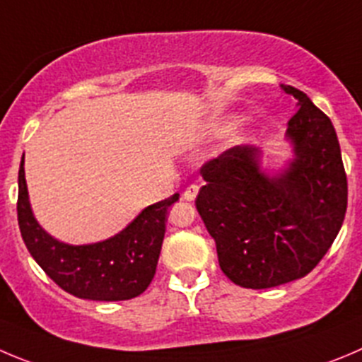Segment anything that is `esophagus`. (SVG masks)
<instances>
[{
  "label": "esophagus",
  "instance_id": "1",
  "mask_svg": "<svg viewBox=\"0 0 362 362\" xmlns=\"http://www.w3.org/2000/svg\"><path fill=\"white\" fill-rule=\"evenodd\" d=\"M198 191H200V185L191 184V185H189V187H185V191H184V194H182V197H184V200L192 202V200H194V198H197Z\"/></svg>",
  "mask_w": 362,
  "mask_h": 362
}]
</instances>
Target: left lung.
<instances>
[{
  "instance_id": "1",
  "label": "left lung",
  "mask_w": 362,
  "mask_h": 362,
  "mask_svg": "<svg viewBox=\"0 0 362 362\" xmlns=\"http://www.w3.org/2000/svg\"><path fill=\"white\" fill-rule=\"evenodd\" d=\"M288 123L295 160L279 177L259 151L234 146L202 165L197 209L216 241L219 268L234 284L268 289L302 279L329 252L343 225L349 184L332 121L296 87Z\"/></svg>"
}]
</instances>
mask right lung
<instances>
[{"mask_svg": "<svg viewBox=\"0 0 362 362\" xmlns=\"http://www.w3.org/2000/svg\"><path fill=\"white\" fill-rule=\"evenodd\" d=\"M25 157L19 165L18 221L23 241L37 264L69 295L98 302L130 300L146 291L155 276L165 234L168 209L178 192L144 209L114 238L94 245L71 246L46 234L30 209Z\"/></svg>", "mask_w": 362, "mask_h": 362, "instance_id": "obj_1", "label": "right lung"}]
</instances>
